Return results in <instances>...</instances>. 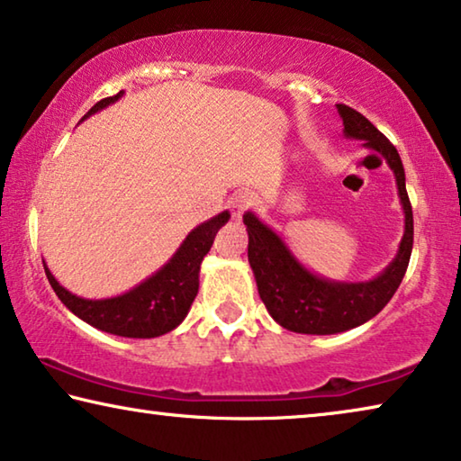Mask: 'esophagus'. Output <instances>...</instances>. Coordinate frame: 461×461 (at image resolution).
<instances>
[{
  "label": "esophagus",
  "instance_id": "obj_1",
  "mask_svg": "<svg viewBox=\"0 0 461 461\" xmlns=\"http://www.w3.org/2000/svg\"><path fill=\"white\" fill-rule=\"evenodd\" d=\"M252 204V196L250 194H236L230 201V211H231V215L236 217V219H240L242 217V212L249 209Z\"/></svg>",
  "mask_w": 461,
  "mask_h": 461
}]
</instances>
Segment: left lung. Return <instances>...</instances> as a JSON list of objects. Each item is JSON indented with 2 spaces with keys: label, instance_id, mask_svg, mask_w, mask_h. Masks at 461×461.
<instances>
[{
  "label": "left lung",
  "instance_id": "8db88e82",
  "mask_svg": "<svg viewBox=\"0 0 461 461\" xmlns=\"http://www.w3.org/2000/svg\"><path fill=\"white\" fill-rule=\"evenodd\" d=\"M348 139L364 140V147L376 150L393 169L406 230L395 258L387 269L370 281L346 284L329 281L302 267L277 233L260 221L254 212H246L249 231V263L257 279L258 296L267 311L287 331L306 335H333L362 325L376 317L400 287L406 275L411 244H414V217L406 190V174L397 149L362 113L348 105H338Z\"/></svg>",
  "mask_w": 461,
  "mask_h": 461
}]
</instances>
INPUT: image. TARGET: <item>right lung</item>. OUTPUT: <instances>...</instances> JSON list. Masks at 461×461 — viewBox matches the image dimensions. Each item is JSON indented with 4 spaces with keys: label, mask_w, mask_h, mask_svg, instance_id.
<instances>
[{
    "label": "right lung",
    "mask_w": 461,
    "mask_h": 461,
    "mask_svg": "<svg viewBox=\"0 0 461 461\" xmlns=\"http://www.w3.org/2000/svg\"><path fill=\"white\" fill-rule=\"evenodd\" d=\"M122 95L123 91L95 103L85 118L97 113L103 107L112 105ZM228 219L230 212L223 211L192 230L174 257L159 271L144 279L140 285L122 294V296L105 300L78 298L68 292L66 287H61L43 263L45 275L50 279L53 292L64 302L68 311H72L88 325L97 327L105 333L122 335V338H159V335L169 333L171 329H176L186 319L192 302L198 294V271H201L203 258L211 250L215 233L221 225L228 223Z\"/></svg>",
    "instance_id": "add662e5"
}]
</instances>
